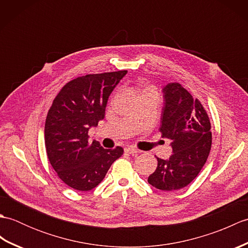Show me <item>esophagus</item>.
<instances>
[{
    "mask_svg": "<svg viewBox=\"0 0 248 248\" xmlns=\"http://www.w3.org/2000/svg\"><path fill=\"white\" fill-rule=\"evenodd\" d=\"M124 151L127 152V154H130V155H135V154H138V152H139V150L134 148V147H127V148L124 149Z\"/></svg>",
    "mask_w": 248,
    "mask_h": 248,
    "instance_id": "esophagus-1",
    "label": "esophagus"
}]
</instances>
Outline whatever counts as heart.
<instances>
[{"mask_svg":"<svg viewBox=\"0 0 248 248\" xmlns=\"http://www.w3.org/2000/svg\"><path fill=\"white\" fill-rule=\"evenodd\" d=\"M156 93L155 87L152 86V85H148V84H143V85L140 86V94H144V93Z\"/></svg>","mask_w":248,"mask_h":248,"instance_id":"heart-1","label":"heart"}]
</instances>
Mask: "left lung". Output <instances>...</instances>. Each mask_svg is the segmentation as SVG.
Returning <instances> with one entry per match:
<instances>
[{
	"instance_id": "8db88e82",
	"label": "left lung",
	"mask_w": 248,
	"mask_h": 248,
	"mask_svg": "<svg viewBox=\"0 0 248 248\" xmlns=\"http://www.w3.org/2000/svg\"><path fill=\"white\" fill-rule=\"evenodd\" d=\"M160 132L171 140L173 154L168 160L157 159V167L148 182L162 191H177L187 186L207 162L211 150V123L207 110L179 83L163 89Z\"/></svg>"
}]
</instances>
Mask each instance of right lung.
I'll return each instance as SVG.
<instances>
[{"label": "right lung", "mask_w": 248, "mask_h": 248, "mask_svg": "<svg viewBox=\"0 0 248 248\" xmlns=\"http://www.w3.org/2000/svg\"><path fill=\"white\" fill-rule=\"evenodd\" d=\"M127 70L73 78L57 93L46 115L45 144L50 164L61 180L77 191H91L101 182L124 149H104L88 141V130L104 118L110 93Z\"/></svg>", "instance_id": "add662e5"}]
</instances>
